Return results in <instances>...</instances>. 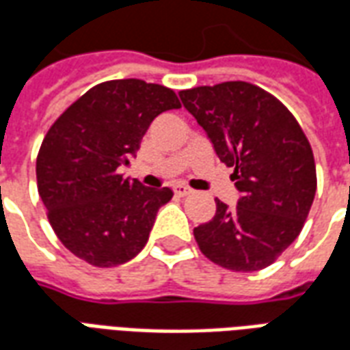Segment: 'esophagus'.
Masks as SVG:
<instances>
[{"mask_svg": "<svg viewBox=\"0 0 350 350\" xmlns=\"http://www.w3.org/2000/svg\"><path fill=\"white\" fill-rule=\"evenodd\" d=\"M174 193L178 197H189L191 193H193V189H189L187 185H176Z\"/></svg>", "mask_w": 350, "mask_h": 350, "instance_id": "esophagus-1", "label": "esophagus"}]
</instances>
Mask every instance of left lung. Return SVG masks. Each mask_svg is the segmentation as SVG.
I'll return each mask as SVG.
<instances>
[{"label":"left lung","mask_w":350,"mask_h":350,"mask_svg":"<svg viewBox=\"0 0 350 350\" xmlns=\"http://www.w3.org/2000/svg\"><path fill=\"white\" fill-rule=\"evenodd\" d=\"M183 107L210 138L240 198L215 200L212 221L193 234L212 262L227 270L270 266L298 238L317 191L313 152L304 131L275 97L247 82L180 92Z\"/></svg>","instance_id":"8db88e82"}]
</instances>
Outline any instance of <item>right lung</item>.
<instances>
[{
  "label": "right lung",
  "instance_id": "1",
  "mask_svg": "<svg viewBox=\"0 0 350 350\" xmlns=\"http://www.w3.org/2000/svg\"><path fill=\"white\" fill-rule=\"evenodd\" d=\"M172 90L125 79L92 88L59 116L37 155V187L50 225L72 255L108 268L137 257L170 187L123 178L152 122L180 108Z\"/></svg>",
  "mask_w": 350,
  "mask_h": 350
}]
</instances>
